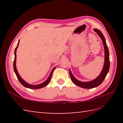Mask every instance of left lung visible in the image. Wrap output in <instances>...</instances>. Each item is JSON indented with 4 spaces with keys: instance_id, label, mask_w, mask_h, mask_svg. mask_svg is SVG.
Returning a JSON list of instances; mask_svg holds the SVG:
<instances>
[{
    "instance_id": "left-lung-1",
    "label": "left lung",
    "mask_w": 123,
    "mask_h": 123,
    "mask_svg": "<svg viewBox=\"0 0 123 123\" xmlns=\"http://www.w3.org/2000/svg\"><path fill=\"white\" fill-rule=\"evenodd\" d=\"M95 32H97L98 35L100 36L102 41H103V45L104 47V49H105V63H104V66L103 69L99 74L98 77H97L95 79H94L91 81L89 82H81L80 81L78 80L75 78V77L72 75V73L69 69L70 75L71 77V79L75 85L79 86L80 87H81L85 89H91L98 87V86L100 85L101 83L103 82V81L105 79L107 74L109 71V67H110V60H109V53L108 46L107 45L106 43V40L104 37L103 33L101 32L100 31L97 29H93Z\"/></svg>"
}]
</instances>
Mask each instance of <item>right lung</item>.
<instances>
[{"instance_id": "obj_1", "label": "right lung", "mask_w": 123, "mask_h": 123, "mask_svg": "<svg viewBox=\"0 0 123 123\" xmlns=\"http://www.w3.org/2000/svg\"><path fill=\"white\" fill-rule=\"evenodd\" d=\"M19 41H18V44H17V45L16 46V48L15 49V52H14V54H15V59H14V72L15 73L16 75L17 78H18V80H19V81L20 82V83L23 86H24L26 88H30V89H40L42 88L43 87H45L46 86L48 85L49 81H51V77H52V74H53V72L54 71V70L55 69L56 67H54V68L52 69V71L51 72L50 74H49V78L47 79V80L46 81H45L44 82H43L42 83H41V84H39V85H30L29 83H27L26 82H25V81L23 80L22 78L20 77V76L19 75V74L18 73L17 70L16 69V51H17V48L18 46V45H19Z\"/></svg>"}]
</instances>
